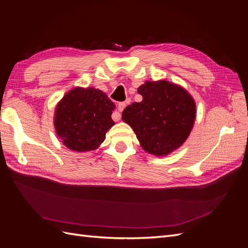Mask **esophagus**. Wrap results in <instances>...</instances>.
I'll list each match as a JSON object with an SVG mask.
<instances>
[{"label":"esophagus","instance_id":"esophagus-1","mask_svg":"<svg viewBox=\"0 0 248 248\" xmlns=\"http://www.w3.org/2000/svg\"><path fill=\"white\" fill-rule=\"evenodd\" d=\"M125 107H126V103L125 102H120L118 104V110L119 111H116L115 114H114V120H115V121H119V120L121 119V111L125 108Z\"/></svg>","mask_w":248,"mask_h":248}]
</instances>
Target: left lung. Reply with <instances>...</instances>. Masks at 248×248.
<instances>
[{"label": "left lung", "instance_id": "obj_1", "mask_svg": "<svg viewBox=\"0 0 248 248\" xmlns=\"http://www.w3.org/2000/svg\"><path fill=\"white\" fill-rule=\"evenodd\" d=\"M140 102L122 112L145 151L160 156L181 146L192 129L196 103L184 89L166 80L146 81L138 89Z\"/></svg>", "mask_w": 248, "mask_h": 248}]
</instances>
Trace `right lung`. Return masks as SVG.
I'll use <instances>...</instances> for the list:
<instances>
[{
    "label": "right lung",
    "mask_w": 248,
    "mask_h": 248,
    "mask_svg": "<svg viewBox=\"0 0 248 248\" xmlns=\"http://www.w3.org/2000/svg\"><path fill=\"white\" fill-rule=\"evenodd\" d=\"M115 108V103L100 90L73 89L56 108L55 127L58 136L73 151L95 150L115 124L111 119Z\"/></svg>",
    "instance_id": "1"
}]
</instances>
